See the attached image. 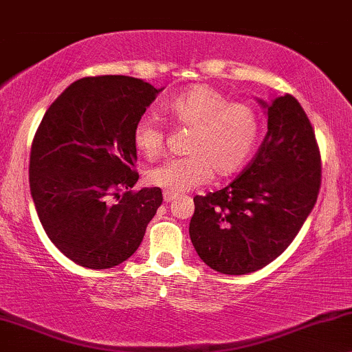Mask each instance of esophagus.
<instances>
[{
  "label": "esophagus",
  "instance_id": "esophagus-1",
  "mask_svg": "<svg viewBox=\"0 0 352 352\" xmlns=\"http://www.w3.org/2000/svg\"><path fill=\"white\" fill-rule=\"evenodd\" d=\"M176 197H177V194L168 192V190H164V192H163V199H164V202H171V201H175Z\"/></svg>",
  "mask_w": 352,
  "mask_h": 352
}]
</instances>
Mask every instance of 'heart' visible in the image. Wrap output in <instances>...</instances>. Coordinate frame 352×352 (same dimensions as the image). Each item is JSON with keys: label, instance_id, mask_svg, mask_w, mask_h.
I'll list each match as a JSON object with an SVG mask.
<instances>
[{"label": "heart", "instance_id": "obj_1", "mask_svg": "<svg viewBox=\"0 0 352 352\" xmlns=\"http://www.w3.org/2000/svg\"><path fill=\"white\" fill-rule=\"evenodd\" d=\"M166 114L190 129L183 158L166 160L150 169L146 179L155 188L179 194L210 179L235 175L253 155L259 138V120L251 107L232 102L207 85H194L166 104ZM133 146L153 160L163 151L164 133L150 119L138 120Z\"/></svg>", "mask_w": 352, "mask_h": 352}]
</instances>
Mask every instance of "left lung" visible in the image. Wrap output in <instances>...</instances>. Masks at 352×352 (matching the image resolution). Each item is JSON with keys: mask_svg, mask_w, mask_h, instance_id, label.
<instances>
[{"mask_svg": "<svg viewBox=\"0 0 352 352\" xmlns=\"http://www.w3.org/2000/svg\"><path fill=\"white\" fill-rule=\"evenodd\" d=\"M258 102L267 133L253 162L227 188L194 197L190 241L222 274H248L274 261L318 197L322 163L305 111L290 94Z\"/></svg>", "mask_w": 352, "mask_h": 352, "instance_id": "1", "label": "left lung"}]
</instances>
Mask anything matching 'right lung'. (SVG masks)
<instances>
[{"instance_id": "obj_1", "label": "right lung", "mask_w": 352, "mask_h": 352, "mask_svg": "<svg viewBox=\"0 0 352 352\" xmlns=\"http://www.w3.org/2000/svg\"><path fill=\"white\" fill-rule=\"evenodd\" d=\"M162 89L132 76L72 83L47 109L30 148L29 183L47 236L73 263L109 269L135 253L163 202L132 192L133 127Z\"/></svg>"}]
</instances>
